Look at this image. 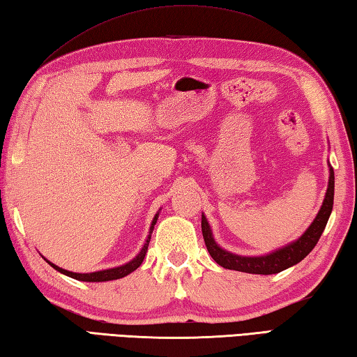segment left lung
<instances>
[{
	"mask_svg": "<svg viewBox=\"0 0 357 357\" xmlns=\"http://www.w3.org/2000/svg\"><path fill=\"white\" fill-rule=\"evenodd\" d=\"M334 205V169L329 166V183L328 191L324 196V201L320 211H318L314 222L310 224L309 229L299 236L296 241L290 243L280 249H276L274 252H270L266 255H259V257H246V255H236L226 251L218 246V243L213 238L211 234L210 224L207 218L202 215V235L205 246H207L208 252L218 265L227 270L249 273V274H276L287 270L293 265H296L301 261L305 255H307L312 249L320 240L324 227H326L328 220L333 211Z\"/></svg>",
	"mask_w": 357,
	"mask_h": 357,
	"instance_id": "1",
	"label": "left lung"
}]
</instances>
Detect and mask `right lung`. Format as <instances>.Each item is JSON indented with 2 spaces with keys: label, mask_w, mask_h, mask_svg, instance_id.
<instances>
[{
  "label": "right lung",
  "mask_w": 357,
  "mask_h": 357,
  "mask_svg": "<svg viewBox=\"0 0 357 357\" xmlns=\"http://www.w3.org/2000/svg\"><path fill=\"white\" fill-rule=\"evenodd\" d=\"M158 215L156 213L153 221H152V226H150L149 230V236L146 243H144V246L141 249V252L136 255L133 260H130L128 264H125L122 266H116V268H109V270H102V271H96V273H72V271H67V270H62V268L56 266L52 261H48L50 265H52L56 271H59L62 274H66V276L72 278V279H77V280H83V282H106V280H114V279H122L127 276V274L133 273L135 270L141 266L144 257H146V252H147V248H149V241H150V236H152L153 232V226L156 224V220H158Z\"/></svg>",
  "instance_id": "right-lung-1"
}]
</instances>
